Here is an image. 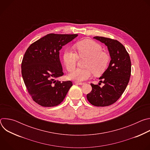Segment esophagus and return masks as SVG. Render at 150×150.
I'll list each match as a JSON object with an SVG mask.
<instances>
[{"label":"esophagus","instance_id":"34e87169","mask_svg":"<svg viewBox=\"0 0 150 150\" xmlns=\"http://www.w3.org/2000/svg\"><path fill=\"white\" fill-rule=\"evenodd\" d=\"M75 83H76V84H78V85H83L84 83H83V82H81L75 81Z\"/></svg>","mask_w":150,"mask_h":150}]
</instances>
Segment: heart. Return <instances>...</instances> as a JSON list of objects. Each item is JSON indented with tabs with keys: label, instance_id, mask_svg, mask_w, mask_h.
I'll return each mask as SVG.
<instances>
[{
	"label": "heart",
	"instance_id": "heart-1",
	"mask_svg": "<svg viewBox=\"0 0 150 150\" xmlns=\"http://www.w3.org/2000/svg\"><path fill=\"white\" fill-rule=\"evenodd\" d=\"M79 57L88 58L85 67L86 69H76L68 75L69 79L76 81H83L90 78L93 74L100 75L108 67L109 55L103 51L102 46L98 42L90 39H84L77 42L75 45ZM78 56L70 48L64 50L62 55L63 62L68 71H72L75 68Z\"/></svg>",
	"mask_w": 150,
	"mask_h": 150
}]
</instances>
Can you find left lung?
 <instances>
[{"instance_id": "8db88e82", "label": "left lung", "mask_w": 150, "mask_h": 150, "mask_svg": "<svg viewBox=\"0 0 150 150\" xmlns=\"http://www.w3.org/2000/svg\"><path fill=\"white\" fill-rule=\"evenodd\" d=\"M94 38L108 47L111 60L99 78L104 85L100 87V83H91L92 91L87 98L95 106H108L115 103L125 91L131 76V62L125 47L117 40L98 36Z\"/></svg>"}]
</instances>
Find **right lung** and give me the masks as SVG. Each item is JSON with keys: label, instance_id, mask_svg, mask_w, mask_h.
I'll list each match as a JSON object with an SVG mask.
<instances>
[{"label": "right lung", "instance_id": "obj_1", "mask_svg": "<svg viewBox=\"0 0 150 150\" xmlns=\"http://www.w3.org/2000/svg\"><path fill=\"white\" fill-rule=\"evenodd\" d=\"M78 34H49L27 49L21 64V72L33 100L43 107L59 105L72 86L70 81L56 80L63 75L59 50Z\"/></svg>", "mask_w": 150, "mask_h": 150}]
</instances>
